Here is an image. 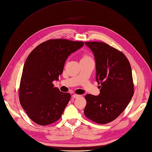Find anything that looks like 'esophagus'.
Masks as SVG:
<instances>
[{
  "label": "esophagus",
  "instance_id": "esophagus-1",
  "mask_svg": "<svg viewBox=\"0 0 152 152\" xmlns=\"http://www.w3.org/2000/svg\"><path fill=\"white\" fill-rule=\"evenodd\" d=\"M79 96H80V95H77V94H74V95H72V97L74 98H78V97H79Z\"/></svg>",
  "mask_w": 152,
  "mask_h": 152
}]
</instances>
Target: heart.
<instances>
[{
  "label": "heart",
  "mask_w": 152,
  "mask_h": 152,
  "mask_svg": "<svg viewBox=\"0 0 152 152\" xmlns=\"http://www.w3.org/2000/svg\"><path fill=\"white\" fill-rule=\"evenodd\" d=\"M87 58H90V57L88 56H84L82 59H87Z\"/></svg>",
  "instance_id": "heart-1"
}]
</instances>
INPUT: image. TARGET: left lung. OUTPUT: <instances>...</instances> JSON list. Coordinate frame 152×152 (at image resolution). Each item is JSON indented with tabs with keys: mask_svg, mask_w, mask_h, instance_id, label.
I'll list each match as a JSON object with an SVG mask.
<instances>
[{
	"mask_svg": "<svg viewBox=\"0 0 152 152\" xmlns=\"http://www.w3.org/2000/svg\"><path fill=\"white\" fill-rule=\"evenodd\" d=\"M96 62V80L100 88L98 96L87 94L84 114L98 124L116 119L124 111L134 95L131 65L126 56L104 42H85Z\"/></svg>",
	"mask_w": 152,
	"mask_h": 152,
	"instance_id": "obj_1",
	"label": "left lung"
}]
</instances>
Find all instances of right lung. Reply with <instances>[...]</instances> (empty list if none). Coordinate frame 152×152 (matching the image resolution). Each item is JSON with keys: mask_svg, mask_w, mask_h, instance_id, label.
<instances>
[{"mask_svg": "<svg viewBox=\"0 0 152 152\" xmlns=\"http://www.w3.org/2000/svg\"><path fill=\"white\" fill-rule=\"evenodd\" d=\"M82 41L50 39L29 54L25 62L19 88L21 106L37 124L46 126L60 119L70 99L69 93L54 87L68 57L83 46Z\"/></svg>", "mask_w": 152, "mask_h": 152, "instance_id": "1", "label": "right lung"}]
</instances>
